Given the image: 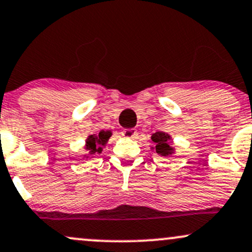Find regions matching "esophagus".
<instances>
[{
	"label": "esophagus",
	"mask_w": 252,
	"mask_h": 252,
	"mask_svg": "<svg viewBox=\"0 0 252 252\" xmlns=\"http://www.w3.org/2000/svg\"><path fill=\"white\" fill-rule=\"evenodd\" d=\"M122 135L124 137H128V138H132L137 135V131L135 129H124L122 131Z\"/></svg>",
	"instance_id": "34e87169"
}]
</instances>
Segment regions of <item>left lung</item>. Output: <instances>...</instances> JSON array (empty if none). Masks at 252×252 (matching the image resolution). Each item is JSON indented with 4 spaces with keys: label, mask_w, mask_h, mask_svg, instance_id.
I'll return each mask as SVG.
<instances>
[{
    "label": "left lung",
    "mask_w": 252,
    "mask_h": 252,
    "mask_svg": "<svg viewBox=\"0 0 252 252\" xmlns=\"http://www.w3.org/2000/svg\"><path fill=\"white\" fill-rule=\"evenodd\" d=\"M152 141L155 143V152L158 154L162 156H168L172 155L174 153V148L170 147V141H172V137L168 134L163 131H158L155 134L152 135Z\"/></svg>",
    "instance_id": "1"
}]
</instances>
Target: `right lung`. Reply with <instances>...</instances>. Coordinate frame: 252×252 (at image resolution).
<instances>
[{
    "mask_svg": "<svg viewBox=\"0 0 252 252\" xmlns=\"http://www.w3.org/2000/svg\"><path fill=\"white\" fill-rule=\"evenodd\" d=\"M111 131L110 130H106V131H99L98 134H92L90 135L88 138H86V144L85 149L86 152H89V155H94L98 153L100 154L103 150V147L105 146L106 142L110 137H111ZM85 158H88V156L85 155Z\"/></svg>",
    "mask_w": 252,
    "mask_h": 252,
    "instance_id": "add662e5",
    "label": "right lung"
}]
</instances>
